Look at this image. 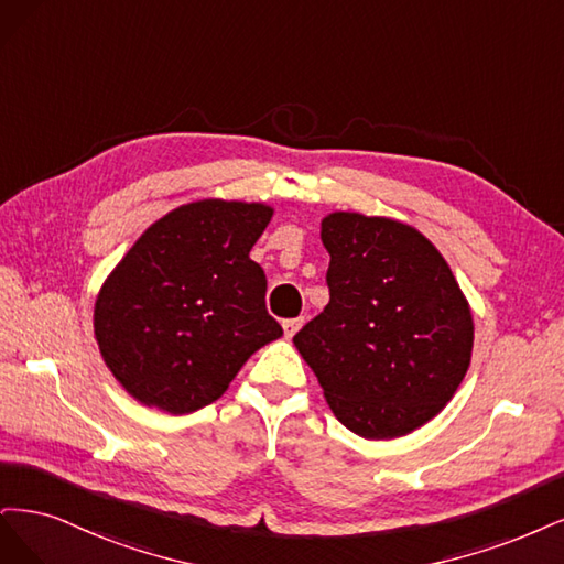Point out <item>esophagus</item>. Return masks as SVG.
Segmentation results:
<instances>
[{
  "instance_id": "esophagus-1",
  "label": "esophagus",
  "mask_w": 564,
  "mask_h": 564,
  "mask_svg": "<svg viewBox=\"0 0 564 564\" xmlns=\"http://www.w3.org/2000/svg\"><path fill=\"white\" fill-rule=\"evenodd\" d=\"M302 318H288V321H283V333H285V337L290 339V337H293L300 328H302Z\"/></svg>"
}]
</instances>
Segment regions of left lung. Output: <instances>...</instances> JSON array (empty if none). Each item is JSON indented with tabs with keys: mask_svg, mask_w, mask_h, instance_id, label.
I'll return each mask as SVG.
<instances>
[{
	"mask_svg": "<svg viewBox=\"0 0 564 564\" xmlns=\"http://www.w3.org/2000/svg\"><path fill=\"white\" fill-rule=\"evenodd\" d=\"M321 241L330 302L293 344L344 426L401 438L462 384L474 351L468 300L438 248L405 223L335 210Z\"/></svg>",
	"mask_w": 564,
	"mask_h": 564,
	"instance_id": "obj_1",
	"label": "left lung"
}]
</instances>
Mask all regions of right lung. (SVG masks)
<instances>
[{"instance_id":"right-lung-1","label":"right lung","mask_w":564,"mask_h":564,"mask_svg":"<svg viewBox=\"0 0 564 564\" xmlns=\"http://www.w3.org/2000/svg\"><path fill=\"white\" fill-rule=\"evenodd\" d=\"M267 204L202 198L142 231L105 279L94 333L105 366L138 403L187 414L220 398L243 362L283 335L250 248Z\"/></svg>"}]
</instances>
